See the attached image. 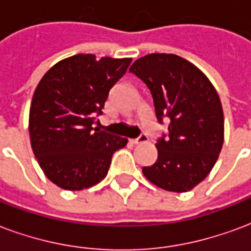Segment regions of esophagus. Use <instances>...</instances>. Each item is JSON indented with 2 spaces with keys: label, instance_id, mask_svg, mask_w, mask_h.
Masks as SVG:
<instances>
[{
  "label": "esophagus",
  "instance_id": "1",
  "mask_svg": "<svg viewBox=\"0 0 251 251\" xmlns=\"http://www.w3.org/2000/svg\"><path fill=\"white\" fill-rule=\"evenodd\" d=\"M147 135H144V133H142L139 138L136 139H131V143L132 144H140V143H146L147 142Z\"/></svg>",
  "mask_w": 251,
  "mask_h": 251
}]
</instances>
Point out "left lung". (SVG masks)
Wrapping results in <instances>:
<instances>
[{"label":"left lung","instance_id":"8db88e82","mask_svg":"<svg viewBox=\"0 0 251 251\" xmlns=\"http://www.w3.org/2000/svg\"><path fill=\"white\" fill-rule=\"evenodd\" d=\"M129 72L150 89L159 123L170 120L167 135L155 144L158 159L143 167L144 176L166 191L193 190L222 150L225 119L218 93L198 67L173 53L138 58Z\"/></svg>","mask_w":251,"mask_h":251}]
</instances>
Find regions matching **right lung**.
I'll list each match as a JSON object with an SVG mask.
<instances>
[{"instance_id": "add662e5", "label": "right lung", "mask_w": 251, "mask_h": 251, "mask_svg": "<svg viewBox=\"0 0 251 251\" xmlns=\"http://www.w3.org/2000/svg\"><path fill=\"white\" fill-rule=\"evenodd\" d=\"M132 58L75 54L54 64L40 80L29 111V136L45 176L78 191L101 182L115 151L127 139L93 129L109 89Z\"/></svg>"}]
</instances>
